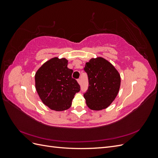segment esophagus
<instances>
[{"instance_id": "esophagus-1", "label": "esophagus", "mask_w": 158, "mask_h": 158, "mask_svg": "<svg viewBox=\"0 0 158 158\" xmlns=\"http://www.w3.org/2000/svg\"><path fill=\"white\" fill-rule=\"evenodd\" d=\"M77 81H78V83L79 84H81V79H80H80H78Z\"/></svg>"}]
</instances>
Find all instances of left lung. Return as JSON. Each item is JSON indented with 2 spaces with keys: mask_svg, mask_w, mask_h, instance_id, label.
<instances>
[{
  "mask_svg": "<svg viewBox=\"0 0 158 158\" xmlns=\"http://www.w3.org/2000/svg\"><path fill=\"white\" fill-rule=\"evenodd\" d=\"M89 87L84 97L87 106L101 111L112 103L119 92L121 76L114 66L101 56L92 58L85 63Z\"/></svg>",
  "mask_w": 158,
  "mask_h": 158,
  "instance_id": "8db88e82",
  "label": "left lung"
}]
</instances>
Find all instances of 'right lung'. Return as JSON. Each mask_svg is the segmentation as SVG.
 Returning <instances> with one entry per match:
<instances>
[{
  "label": "right lung",
  "instance_id": "add662e5",
  "mask_svg": "<svg viewBox=\"0 0 158 158\" xmlns=\"http://www.w3.org/2000/svg\"><path fill=\"white\" fill-rule=\"evenodd\" d=\"M68 60L54 57L46 61L35 74V89L44 105L56 111L69 109L76 93L80 90L77 81L72 77L73 70Z\"/></svg>",
  "mask_w": 158,
  "mask_h": 158
}]
</instances>
